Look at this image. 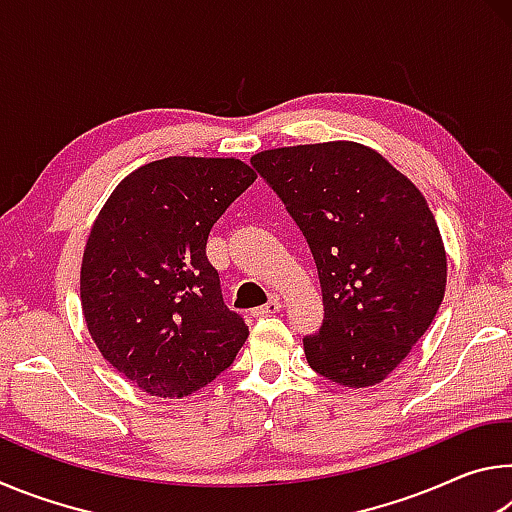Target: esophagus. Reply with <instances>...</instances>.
I'll use <instances>...</instances> for the list:
<instances>
[{
    "label": "esophagus",
    "mask_w": 512,
    "mask_h": 512,
    "mask_svg": "<svg viewBox=\"0 0 512 512\" xmlns=\"http://www.w3.org/2000/svg\"><path fill=\"white\" fill-rule=\"evenodd\" d=\"M280 300L277 298H271L266 302V305H262V307H257V309H253V316L255 318H264V316H273V314H277V311H280Z\"/></svg>",
    "instance_id": "esophagus-1"
}]
</instances>
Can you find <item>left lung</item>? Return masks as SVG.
Returning <instances> with one entry per match:
<instances>
[{
    "instance_id": "obj_1",
    "label": "left lung",
    "mask_w": 512,
    "mask_h": 512,
    "mask_svg": "<svg viewBox=\"0 0 512 512\" xmlns=\"http://www.w3.org/2000/svg\"><path fill=\"white\" fill-rule=\"evenodd\" d=\"M305 235L323 325L305 357L329 381H384L443 302L447 255L427 201L384 155L357 142L282 146L250 158Z\"/></svg>"
}]
</instances>
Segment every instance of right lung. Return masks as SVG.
<instances>
[{"mask_svg":"<svg viewBox=\"0 0 512 512\" xmlns=\"http://www.w3.org/2000/svg\"><path fill=\"white\" fill-rule=\"evenodd\" d=\"M255 178L237 158L171 155L128 173L101 207L83 250V318L103 359L140 391H201L246 343L205 246Z\"/></svg>","mask_w":512,"mask_h":512,"instance_id":"obj_1","label":"right lung"}]
</instances>
